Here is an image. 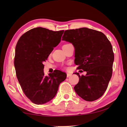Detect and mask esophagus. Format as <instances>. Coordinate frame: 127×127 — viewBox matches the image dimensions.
<instances>
[{"label": "esophagus", "instance_id": "34e87169", "mask_svg": "<svg viewBox=\"0 0 127 127\" xmlns=\"http://www.w3.org/2000/svg\"><path fill=\"white\" fill-rule=\"evenodd\" d=\"M72 76V74L68 73H66V77H70V76Z\"/></svg>", "mask_w": 127, "mask_h": 127}]
</instances>
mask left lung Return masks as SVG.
Segmentation results:
<instances>
[{
    "label": "left lung",
    "mask_w": 127,
    "mask_h": 127,
    "mask_svg": "<svg viewBox=\"0 0 127 127\" xmlns=\"http://www.w3.org/2000/svg\"><path fill=\"white\" fill-rule=\"evenodd\" d=\"M62 40L73 44L77 69L87 72L81 76L75 73L79 82L74 91L87 101L99 98L106 90L112 76L114 55L110 42L101 32L86 27L66 30Z\"/></svg>",
    "instance_id": "8db88e82"
}]
</instances>
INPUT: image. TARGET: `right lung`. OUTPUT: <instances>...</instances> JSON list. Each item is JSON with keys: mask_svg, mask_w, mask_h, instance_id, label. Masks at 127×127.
<instances>
[{"mask_svg": "<svg viewBox=\"0 0 127 127\" xmlns=\"http://www.w3.org/2000/svg\"><path fill=\"white\" fill-rule=\"evenodd\" d=\"M64 30L53 31L36 27L21 36L15 50L16 76L25 95L34 104L41 105L55 97L65 73L57 70L45 76L44 65L49 55L61 42Z\"/></svg>", "mask_w": 127, "mask_h": 127, "instance_id": "1", "label": "right lung"}]
</instances>
